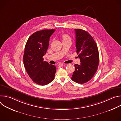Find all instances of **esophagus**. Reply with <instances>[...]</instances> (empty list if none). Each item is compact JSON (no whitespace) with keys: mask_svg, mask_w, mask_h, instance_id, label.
<instances>
[{"mask_svg":"<svg viewBox=\"0 0 121 121\" xmlns=\"http://www.w3.org/2000/svg\"><path fill=\"white\" fill-rule=\"evenodd\" d=\"M63 65H64V64H63V63H59V64H58V66H60V67L63 66Z\"/></svg>","mask_w":121,"mask_h":121,"instance_id":"obj_1","label":"esophagus"}]
</instances>
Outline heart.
<instances>
[{
	"label": "heart",
	"mask_w": 121,
	"mask_h": 121,
	"mask_svg": "<svg viewBox=\"0 0 121 121\" xmlns=\"http://www.w3.org/2000/svg\"><path fill=\"white\" fill-rule=\"evenodd\" d=\"M61 38L63 39V41H71V38L68 34L65 33H63L61 34Z\"/></svg>",
	"instance_id": "b5f03b06"
}]
</instances>
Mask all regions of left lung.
<instances>
[{"label":"left lung","mask_w":121,"mask_h":121,"mask_svg":"<svg viewBox=\"0 0 121 121\" xmlns=\"http://www.w3.org/2000/svg\"><path fill=\"white\" fill-rule=\"evenodd\" d=\"M77 53L80 64L74 65L75 70L71 78L78 83L88 82L96 72L99 62L97 45L91 34L83 30L75 29Z\"/></svg>","instance_id":"obj_1"}]
</instances>
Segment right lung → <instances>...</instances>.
I'll use <instances>...</instances> for the list:
<instances>
[{
  "mask_svg": "<svg viewBox=\"0 0 121 121\" xmlns=\"http://www.w3.org/2000/svg\"><path fill=\"white\" fill-rule=\"evenodd\" d=\"M55 30H43L33 33L29 38L25 47L23 64L32 80L40 85H45L52 81L56 68L55 65L43 61L49 39Z\"/></svg>",
  "mask_w": 121,
  "mask_h": 121,
  "instance_id": "add662e5",
  "label": "right lung"
}]
</instances>
